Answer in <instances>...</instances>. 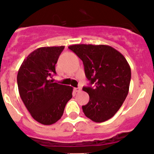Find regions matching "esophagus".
<instances>
[{
    "label": "esophagus",
    "instance_id": "esophagus-1",
    "mask_svg": "<svg viewBox=\"0 0 154 154\" xmlns=\"http://www.w3.org/2000/svg\"><path fill=\"white\" fill-rule=\"evenodd\" d=\"M74 90H75L76 92H79V91H81V87H78V88H74Z\"/></svg>",
    "mask_w": 154,
    "mask_h": 154
}]
</instances>
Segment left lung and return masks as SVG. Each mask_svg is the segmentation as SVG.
Returning a JSON list of instances; mask_svg holds the SVG:
<instances>
[{"mask_svg": "<svg viewBox=\"0 0 154 154\" xmlns=\"http://www.w3.org/2000/svg\"><path fill=\"white\" fill-rule=\"evenodd\" d=\"M68 48L83 61L90 81V86L83 88L89 95L88 103L82 106L85 116L97 123L109 120L128 94L131 70L127 60L117 50L104 45H74Z\"/></svg>", "mask_w": 154, "mask_h": 154, "instance_id": "8db88e82", "label": "left lung"}]
</instances>
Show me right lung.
Instances as JSON below:
<instances>
[{"label": "right lung", "mask_w": 154, "mask_h": 154, "mask_svg": "<svg viewBox=\"0 0 154 154\" xmlns=\"http://www.w3.org/2000/svg\"><path fill=\"white\" fill-rule=\"evenodd\" d=\"M64 46L37 48L23 61L17 75L20 97L36 122L51 125L61 119L73 88L53 83Z\"/></svg>", "instance_id": "add662e5"}]
</instances>
